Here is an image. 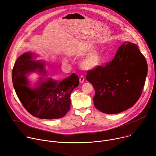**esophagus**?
Returning <instances> with one entry per match:
<instances>
[{"mask_svg":"<svg viewBox=\"0 0 156 156\" xmlns=\"http://www.w3.org/2000/svg\"><path fill=\"white\" fill-rule=\"evenodd\" d=\"M84 80H85L84 77H83L82 76H81L80 77V78H79V81H80V83H83V82H84Z\"/></svg>","mask_w":156,"mask_h":156,"instance_id":"esophagus-1","label":"esophagus"}]
</instances>
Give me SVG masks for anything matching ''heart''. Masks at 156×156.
Returning a JSON list of instances; mask_svg holds the SVG:
<instances>
[{
    "mask_svg": "<svg viewBox=\"0 0 156 156\" xmlns=\"http://www.w3.org/2000/svg\"><path fill=\"white\" fill-rule=\"evenodd\" d=\"M92 49L86 50L84 55H87L92 51ZM102 61V53L100 50H94L90 54L85 57L80 63V67L85 70H94L98 67Z\"/></svg>",
    "mask_w": 156,
    "mask_h": 156,
    "instance_id": "1",
    "label": "heart"
}]
</instances>
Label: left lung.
I'll return each instance as SVG.
<instances>
[{"label":"left lung","instance_id":"left-lung-1","mask_svg":"<svg viewBox=\"0 0 156 156\" xmlns=\"http://www.w3.org/2000/svg\"><path fill=\"white\" fill-rule=\"evenodd\" d=\"M147 74V64L138 46L125 42L111 62L87 72L86 78L95 91V107L107 114L132 107L141 95Z\"/></svg>","mask_w":156,"mask_h":156}]
</instances>
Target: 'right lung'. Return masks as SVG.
I'll use <instances>...</instances> for the list:
<instances>
[{
  "instance_id": "obj_1",
  "label": "right lung",
  "mask_w": 156,
  "mask_h": 156,
  "mask_svg": "<svg viewBox=\"0 0 156 156\" xmlns=\"http://www.w3.org/2000/svg\"><path fill=\"white\" fill-rule=\"evenodd\" d=\"M37 56L26 52L16 60L12 79L15 92L25 108L40 119H58L63 117L71 108V93L78 87L79 77L75 74L62 80L48 77L46 62L36 59ZM33 72L42 76L33 85L27 79Z\"/></svg>"
}]
</instances>
